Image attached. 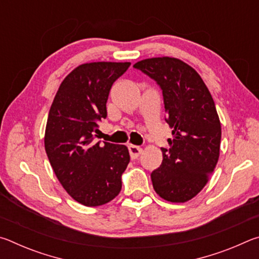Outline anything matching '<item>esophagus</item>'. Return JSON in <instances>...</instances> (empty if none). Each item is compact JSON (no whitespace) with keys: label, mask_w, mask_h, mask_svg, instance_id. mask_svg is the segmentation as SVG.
Here are the masks:
<instances>
[{"label":"esophagus","mask_w":259,"mask_h":259,"mask_svg":"<svg viewBox=\"0 0 259 259\" xmlns=\"http://www.w3.org/2000/svg\"><path fill=\"white\" fill-rule=\"evenodd\" d=\"M128 148H129V153H130L131 159H137V157H139V155L143 153L142 147L136 146V145H131V144L128 146Z\"/></svg>","instance_id":"34e87169"}]
</instances>
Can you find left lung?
I'll return each mask as SVG.
<instances>
[{
  "instance_id": "1",
  "label": "left lung",
  "mask_w": 259,
  "mask_h": 259,
  "mask_svg": "<svg viewBox=\"0 0 259 259\" xmlns=\"http://www.w3.org/2000/svg\"><path fill=\"white\" fill-rule=\"evenodd\" d=\"M162 89L170 148H162L160 168L151 174L162 199L183 203L201 192L219 159L222 126L213 99L199 73L172 57L143 59L134 65Z\"/></svg>"
}]
</instances>
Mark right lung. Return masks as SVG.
Returning <instances> with one entry per match:
<instances>
[{"mask_svg":"<svg viewBox=\"0 0 259 259\" xmlns=\"http://www.w3.org/2000/svg\"><path fill=\"white\" fill-rule=\"evenodd\" d=\"M130 63L82 64L60 83L48 116L45 147L57 178L72 198L97 207L119 195L130 161L128 147L95 143L97 122L107 116L113 83Z\"/></svg>","mask_w":259,"mask_h":259,"instance_id":"1","label":"right lung"}]
</instances>
